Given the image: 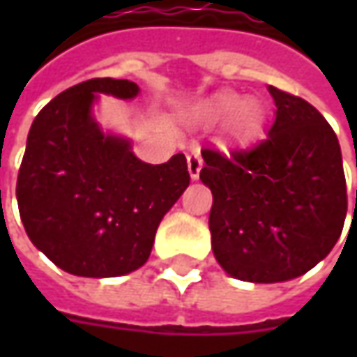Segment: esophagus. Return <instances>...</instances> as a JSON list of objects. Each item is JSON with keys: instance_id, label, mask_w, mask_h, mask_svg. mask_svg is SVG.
Segmentation results:
<instances>
[{"instance_id": "esophagus-1", "label": "esophagus", "mask_w": 357, "mask_h": 357, "mask_svg": "<svg viewBox=\"0 0 357 357\" xmlns=\"http://www.w3.org/2000/svg\"><path fill=\"white\" fill-rule=\"evenodd\" d=\"M186 165H188V172H190V178L197 181L202 169V157H200L199 151H192L188 157H186Z\"/></svg>"}]
</instances>
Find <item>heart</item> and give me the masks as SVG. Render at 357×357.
Segmentation results:
<instances>
[{"label": "heart", "instance_id": "1", "mask_svg": "<svg viewBox=\"0 0 357 357\" xmlns=\"http://www.w3.org/2000/svg\"><path fill=\"white\" fill-rule=\"evenodd\" d=\"M200 115L208 121L228 117L227 139L230 143H252L264 127V109L256 99H242L236 93H218L202 105Z\"/></svg>", "mask_w": 357, "mask_h": 357}]
</instances>
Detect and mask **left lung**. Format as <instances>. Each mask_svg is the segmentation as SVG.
<instances>
[{
  "instance_id": "obj_1",
  "label": "left lung",
  "mask_w": 357,
  "mask_h": 357,
  "mask_svg": "<svg viewBox=\"0 0 357 357\" xmlns=\"http://www.w3.org/2000/svg\"><path fill=\"white\" fill-rule=\"evenodd\" d=\"M276 119L266 139L230 157L204 149L213 192L208 228L228 276L286 282L324 260L342 234L348 197L334 129L308 101L268 87Z\"/></svg>"
}]
</instances>
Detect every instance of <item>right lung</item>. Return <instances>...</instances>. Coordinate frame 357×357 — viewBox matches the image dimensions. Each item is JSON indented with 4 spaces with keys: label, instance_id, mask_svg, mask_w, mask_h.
Here are the masks:
<instances>
[{
    "label": "right lung",
    "instance_id": "right-lung-1",
    "mask_svg": "<svg viewBox=\"0 0 357 357\" xmlns=\"http://www.w3.org/2000/svg\"><path fill=\"white\" fill-rule=\"evenodd\" d=\"M127 79H89L49 101L27 135L20 216L37 250L69 274L113 278L149 260L162 216L190 183L183 153L149 165L93 115L99 95L135 99Z\"/></svg>",
    "mask_w": 357,
    "mask_h": 357
}]
</instances>
